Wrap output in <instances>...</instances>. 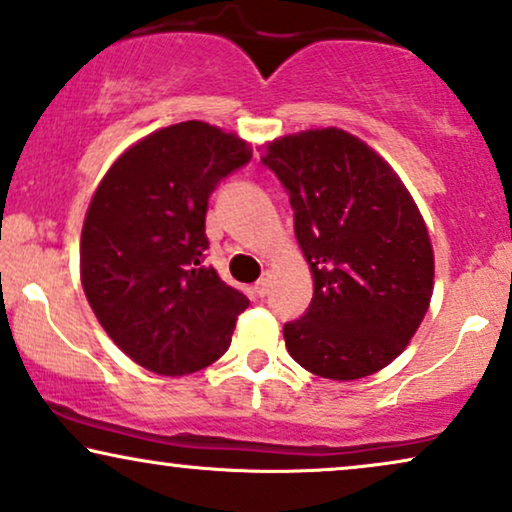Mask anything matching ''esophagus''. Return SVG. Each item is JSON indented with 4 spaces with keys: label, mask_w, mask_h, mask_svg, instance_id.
Wrapping results in <instances>:
<instances>
[{
    "label": "esophagus",
    "mask_w": 512,
    "mask_h": 512,
    "mask_svg": "<svg viewBox=\"0 0 512 512\" xmlns=\"http://www.w3.org/2000/svg\"><path fill=\"white\" fill-rule=\"evenodd\" d=\"M254 291H256V296H265L270 291V277L265 275V277H261V280H258L256 284H254Z\"/></svg>",
    "instance_id": "esophagus-1"
}]
</instances>
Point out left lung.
Returning a JSON list of instances; mask_svg holds the SVG:
<instances>
[{
	"label": "left lung",
	"instance_id": "8db88e82",
	"mask_svg": "<svg viewBox=\"0 0 512 512\" xmlns=\"http://www.w3.org/2000/svg\"><path fill=\"white\" fill-rule=\"evenodd\" d=\"M263 164L289 192L313 301L284 324L289 355L310 374L355 381L388 367L428 313L430 235L393 167L348 131L275 138Z\"/></svg>",
	"mask_w": 512,
	"mask_h": 512
}]
</instances>
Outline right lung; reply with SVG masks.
<instances>
[{"label": "right lung", "instance_id": "obj_1", "mask_svg": "<svg viewBox=\"0 0 512 512\" xmlns=\"http://www.w3.org/2000/svg\"><path fill=\"white\" fill-rule=\"evenodd\" d=\"M249 159L240 136L190 119L126 148L91 197L79 242L86 301L152 374H192L230 348L249 298L204 265V221L218 181Z\"/></svg>", "mask_w": 512, "mask_h": 512}]
</instances>
